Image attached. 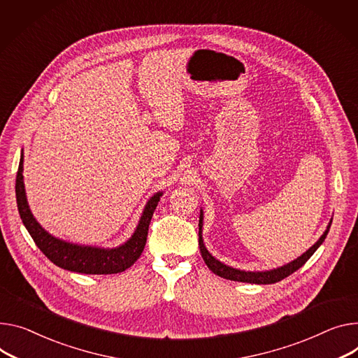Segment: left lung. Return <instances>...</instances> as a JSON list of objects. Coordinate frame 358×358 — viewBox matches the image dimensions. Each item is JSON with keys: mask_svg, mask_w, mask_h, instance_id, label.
Wrapping results in <instances>:
<instances>
[{"mask_svg": "<svg viewBox=\"0 0 358 358\" xmlns=\"http://www.w3.org/2000/svg\"><path fill=\"white\" fill-rule=\"evenodd\" d=\"M202 210H201V216H199V248H201V254H202V258L205 261V264L208 265V268L219 275L221 278H225V280H231V281H238V282H250V284H275L284 278H287L288 275L294 273L296 269H299L302 265H304L310 258L311 255L318 250V246L324 242L328 231H329V227H331V222L328 224L327 227V231L322 234V236L311 246V248L306 252L302 254L299 258L294 259L292 262L281 266V268H277V269H271V271H264V272H245V271H239V269H235V268H231V266H227L225 264L219 262L217 259H215L209 252L208 250L205 248L203 245V241H202Z\"/></svg>", "mask_w": 358, "mask_h": 358, "instance_id": "1", "label": "left lung"}]
</instances>
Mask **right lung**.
Returning a JSON list of instances; mask_svg holds the SVG:
<instances>
[{"label":"right lung","instance_id":"1","mask_svg":"<svg viewBox=\"0 0 358 358\" xmlns=\"http://www.w3.org/2000/svg\"><path fill=\"white\" fill-rule=\"evenodd\" d=\"M160 196L162 194L159 192V194L150 198L143 210L139 225H137L134 234L126 243L119 246V248L103 250L94 248V246H81L60 241L51 236L40 227V224L34 219L25 198V189L22 180V156L20 159L15 179V198L18 213L21 216L24 227L31 235L40 251L57 266L80 273H117L130 268L137 259H139L145 250L150 219L157 206V202L160 201Z\"/></svg>","mask_w":358,"mask_h":358}]
</instances>
